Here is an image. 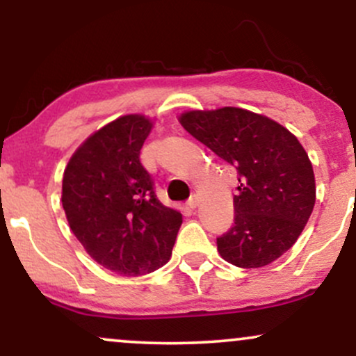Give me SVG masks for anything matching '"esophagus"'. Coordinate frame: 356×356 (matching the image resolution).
<instances>
[{"label": "esophagus", "instance_id": "esophagus-1", "mask_svg": "<svg viewBox=\"0 0 356 356\" xmlns=\"http://www.w3.org/2000/svg\"><path fill=\"white\" fill-rule=\"evenodd\" d=\"M187 206H189L191 207V209H195V207H197L199 206V197H197V195H191V199H189V201H187Z\"/></svg>", "mask_w": 356, "mask_h": 356}]
</instances>
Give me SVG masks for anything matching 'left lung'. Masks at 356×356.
Masks as SVG:
<instances>
[{
  "mask_svg": "<svg viewBox=\"0 0 356 356\" xmlns=\"http://www.w3.org/2000/svg\"><path fill=\"white\" fill-rule=\"evenodd\" d=\"M179 122L239 174L234 224L218 238L219 254L238 268L276 261L300 238L316 199L303 145L277 122L244 108L192 110Z\"/></svg>",
  "mask_w": 356,
  "mask_h": 356,
  "instance_id": "left-lung-1",
  "label": "left lung"
}]
</instances>
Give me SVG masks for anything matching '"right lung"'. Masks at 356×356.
Instances as JSON below:
<instances>
[{"mask_svg":"<svg viewBox=\"0 0 356 356\" xmlns=\"http://www.w3.org/2000/svg\"><path fill=\"white\" fill-rule=\"evenodd\" d=\"M150 129L144 115L110 122L76 149L63 174L70 229L97 263L122 276L164 266L182 224L181 212L159 201L140 164Z\"/></svg>","mask_w":356,"mask_h":356,"instance_id":"obj_1","label":"right lung"}]
</instances>
